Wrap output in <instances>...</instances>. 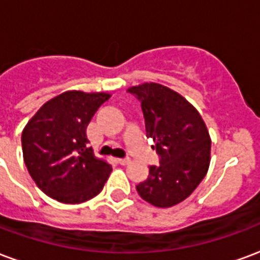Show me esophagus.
<instances>
[{"label": "esophagus", "instance_id": "obj_1", "mask_svg": "<svg viewBox=\"0 0 260 260\" xmlns=\"http://www.w3.org/2000/svg\"><path fill=\"white\" fill-rule=\"evenodd\" d=\"M129 161H131L129 158H118V159H117V162H118V164H121V165L129 164Z\"/></svg>", "mask_w": 260, "mask_h": 260}]
</instances>
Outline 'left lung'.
<instances>
[{
    "label": "left lung",
    "mask_w": 260,
    "mask_h": 260,
    "mask_svg": "<svg viewBox=\"0 0 260 260\" xmlns=\"http://www.w3.org/2000/svg\"><path fill=\"white\" fill-rule=\"evenodd\" d=\"M142 105L147 136L159 165H150L149 176L136 186L142 199L169 208L189 197L207 175L211 138L197 109L178 92L157 82L131 86Z\"/></svg>",
    "instance_id": "1"
}]
</instances>
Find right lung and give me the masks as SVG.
Listing matches in <instances>:
<instances>
[{"mask_svg":"<svg viewBox=\"0 0 260 260\" xmlns=\"http://www.w3.org/2000/svg\"><path fill=\"white\" fill-rule=\"evenodd\" d=\"M106 92L67 91L40 107L22 132L24 164L44 193L80 204L101 193L111 165L88 147L86 126L110 99Z\"/></svg>","mask_w":260,"mask_h":260,"instance_id":"obj_1","label":"right lung"}]
</instances>
